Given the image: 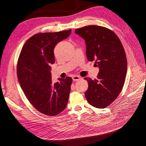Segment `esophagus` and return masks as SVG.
Instances as JSON below:
<instances>
[{"mask_svg":"<svg viewBox=\"0 0 146 146\" xmlns=\"http://www.w3.org/2000/svg\"><path fill=\"white\" fill-rule=\"evenodd\" d=\"M81 77L79 76H77V75H75V76H72V80L74 81H78L79 80H80Z\"/></svg>","mask_w":146,"mask_h":146,"instance_id":"1","label":"esophagus"}]
</instances>
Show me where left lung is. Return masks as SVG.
<instances>
[{"mask_svg": "<svg viewBox=\"0 0 146 146\" xmlns=\"http://www.w3.org/2000/svg\"><path fill=\"white\" fill-rule=\"evenodd\" d=\"M75 33L85 39L88 60H94L99 68L98 78H85L88 83L86 99L93 107L104 108L116 100L124 85L127 70L124 48L112 30L102 26H85Z\"/></svg>", "mask_w": 146, "mask_h": 146, "instance_id": "left-lung-1", "label": "left lung"}]
</instances>
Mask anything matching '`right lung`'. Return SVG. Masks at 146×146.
Returning a JSON list of instances; mask_svg holds the SVG:
<instances>
[{
    "label": "right lung",
    "instance_id": "1",
    "mask_svg": "<svg viewBox=\"0 0 146 146\" xmlns=\"http://www.w3.org/2000/svg\"><path fill=\"white\" fill-rule=\"evenodd\" d=\"M71 29L54 33H39L26 41L17 64V76L22 90L38 111L55 116L67 106L72 79L67 77L52 83L50 64L55 63L54 49L67 38Z\"/></svg>",
    "mask_w": 146,
    "mask_h": 146
}]
</instances>
